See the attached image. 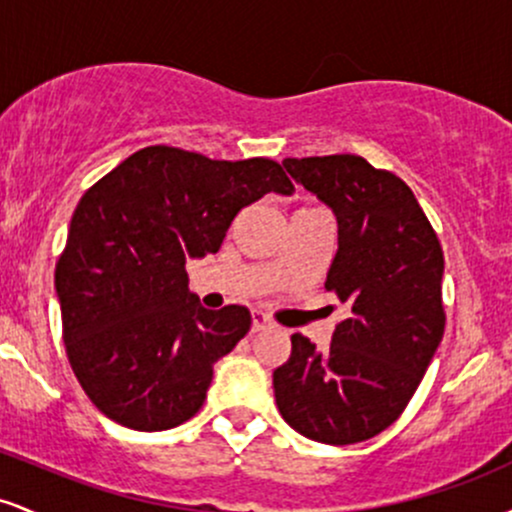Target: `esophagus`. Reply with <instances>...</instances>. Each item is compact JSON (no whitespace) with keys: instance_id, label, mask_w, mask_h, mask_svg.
<instances>
[{"instance_id":"34e87169","label":"esophagus","mask_w":512,"mask_h":512,"mask_svg":"<svg viewBox=\"0 0 512 512\" xmlns=\"http://www.w3.org/2000/svg\"><path fill=\"white\" fill-rule=\"evenodd\" d=\"M264 327H269V317L262 310H252V332H260Z\"/></svg>"}]
</instances>
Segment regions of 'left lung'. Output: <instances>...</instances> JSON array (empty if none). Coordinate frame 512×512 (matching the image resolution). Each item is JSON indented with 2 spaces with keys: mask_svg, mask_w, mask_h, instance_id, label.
I'll return each instance as SVG.
<instances>
[{
  "mask_svg": "<svg viewBox=\"0 0 512 512\" xmlns=\"http://www.w3.org/2000/svg\"><path fill=\"white\" fill-rule=\"evenodd\" d=\"M284 168L337 219L325 289L349 317L325 351L293 334L274 370L276 407L305 438L361 443L395 424L443 339V250L407 182L366 158H286Z\"/></svg>",
  "mask_w": 512,
  "mask_h": 512,
  "instance_id": "8db88e82",
  "label": "left lung"
}]
</instances>
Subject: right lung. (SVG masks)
<instances>
[{
  "label": "right lung",
  "instance_id": "obj_1",
  "mask_svg": "<svg viewBox=\"0 0 512 512\" xmlns=\"http://www.w3.org/2000/svg\"><path fill=\"white\" fill-rule=\"evenodd\" d=\"M267 192H293L269 158L146 146L76 204L55 289L69 363L108 419L166 431L202 409L214 363L252 317L245 305L204 308L185 262L219 252L238 211Z\"/></svg>",
  "mask_w": 512,
  "mask_h": 512
}]
</instances>
